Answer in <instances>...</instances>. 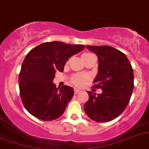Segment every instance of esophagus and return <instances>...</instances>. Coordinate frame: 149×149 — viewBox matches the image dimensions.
<instances>
[{
	"instance_id": "esophagus-1",
	"label": "esophagus",
	"mask_w": 149,
	"mask_h": 149,
	"mask_svg": "<svg viewBox=\"0 0 149 149\" xmlns=\"http://www.w3.org/2000/svg\"><path fill=\"white\" fill-rule=\"evenodd\" d=\"M80 92H81V90H79V89H77V88H76V89H74V93L76 94L79 93H80Z\"/></svg>"
}]
</instances>
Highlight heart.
Listing matches in <instances>:
<instances>
[{"instance_id":"obj_1","label":"heart","mask_w":149,"mask_h":149,"mask_svg":"<svg viewBox=\"0 0 149 149\" xmlns=\"http://www.w3.org/2000/svg\"><path fill=\"white\" fill-rule=\"evenodd\" d=\"M87 54H85L83 55H87ZM86 76L82 74H77L74 75L73 77L71 79V82H72L74 85L77 86H82L85 84L86 80Z\"/></svg>"}]
</instances>
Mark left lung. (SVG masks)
Here are the masks:
<instances>
[{
	"instance_id": "obj_1",
	"label": "left lung",
	"mask_w": 149,
	"mask_h": 149,
	"mask_svg": "<svg viewBox=\"0 0 149 149\" xmlns=\"http://www.w3.org/2000/svg\"><path fill=\"white\" fill-rule=\"evenodd\" d=\"M99 60L94 88L101 94L87 91L89 100L84 105L86 115L97 123H107L120 116L126 108L134 88L131 63L123 52L109 46H86Z\"/></svg>"
}]
</instances>
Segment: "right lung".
I'll return each mask as SVG.
<instances>
[{
  "label": "right lung",
  "instance_id": "add662e5",
  "mask_svg": "<svg viewBox=\"0 0 149 149\" xmlns=\"http://www.w3.org/2000/svg\"><path fill=\"white\" fill-rule=\"evenodd\" d=\"M84 47L53 41L41 43L26 54L19 74V89L24 107L32 116L44 121L62 116L74 90L68 86L56 88L53 82L55 72H63L69 58Z\"/></svg>",
  "mask_w": 149,
  "mask_h": 149
}]
</instances>
